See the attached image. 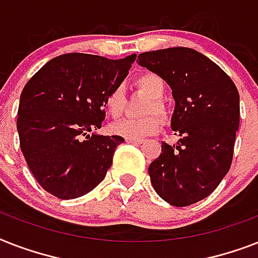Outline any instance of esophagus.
Segmentation results:
<instances>
[{
    "label": "esophagus",
    "mask_w": 258,
    "mask_h": 258,
    "mask_svg": "<svg viewBox=\"0 0 258 258\" xmlns=\"http://www.w3.org/2000/svg\"><path fill=\"white\" fill-rule=\"evenodd\" d=\"M125 142L127 143H134V145H142L143 143V139H133V138H125Z\"/></svg>",
    "instance_id": "obj_1"
}]
</instances>
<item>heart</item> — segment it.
Masks as SVG:
<instances>
[{"label":"heart","instance_id":"b5f03b06","mask_svg":"<svg viewBox=\"0 0 258 258\" xmlns=\"http://www.w3.org/2000/svg\"><path fill=\"white\" fill-rule=\"evenodd\" d=\"M135 86L150 97V103L146 107V113H158L162 117H167L169 109L165 101L162 100L166 93V83L159 75L153 72L141 75L135 80ZM124 89L121 87H115L105 97V109L112 117H119L124 109ZM161 127V119L157 115H149L141 119H121L112 123L109 128L111 133L117 137L141 139L157 134Z\"/></svg>","mask_w":258,"mask_h":258}]
</instances>
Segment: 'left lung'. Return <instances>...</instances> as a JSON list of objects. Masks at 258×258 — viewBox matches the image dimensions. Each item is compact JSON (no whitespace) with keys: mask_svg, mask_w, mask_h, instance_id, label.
<instances>
[{"mask_svg":"<svg viewBox=\"0 0 258 258\" xmlns=\"http://www.w3.org/2000/svg\"><path fill=\"white\" fill-rule=\"evenodd\" d=\"M138 64L172 89L176 145L162 143L149 174L162 200L183 208L210 196L228 174L240 125V95L216 62L190 48L145 52Z\"/></svg>","mask_w":258,"mask_h":258,"instance_id":"left-lung-1","label":"left lung"}]
</instances>
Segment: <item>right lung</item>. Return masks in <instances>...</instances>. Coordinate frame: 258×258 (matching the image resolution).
I'll return each instance as SVG.
<instances>
[{"label": "right lung", "instance_id": "obj_1", "mask_svg": "<svg viewBox=\"0 0 258 258\" xmlns=\"http://www.w3.org/2000/svg\"><path fill=\"white\" fill-rule=\"evenodd\" d=\"M137 54L120 60L67 53L48 61L20 97L17 131L28 167L44 190L74 200L96 187L124 139L91 131L104 120L105 97L127 78Z\"/></svg>", "mask_w": 258, "mask_h": 258}]
</instances>
